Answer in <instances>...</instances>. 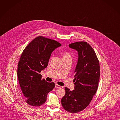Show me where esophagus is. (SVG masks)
Instances as JSON below:
<instances>
[{
    "mask_svg": "<svg viewBox=\"0 0 120 120\" xmlns=\"http://www.w3.org/2000/svg\"><path fill=\"white\" fill-rule=\"evenodd\" d=\"M55 87L56 88H63L62 86H60V85H58L57 84H55Z\"/></svg>",
    "mask_w": 120,
    "mask_h": 120,
    "instance_id": "obj_1",
    "label": "esophagus"
}]
</instances>
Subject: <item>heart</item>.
Instances as JSON below:
<instances>
[{"label": "heart", "instance_id": "b5f03b06", "mask_svg": "<svg viewBox=\"0 0 120 120\" xmlns=\"http://www.w3.org/2000/svg\"><path fill=\"white\" fill-rule=\"evenodd\" d=\"M62 58H71L70 54L68 52H63L62 53Z\"/></svg>", "mask_w": 120, "mask_h": 120}]
</instances>
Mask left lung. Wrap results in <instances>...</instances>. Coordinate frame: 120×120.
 <instances>
[{
    "label": "left lung",
    "instance_id": "8db88e82",
    "mask_svg": "<svg viewBox=\"0 0 120 120\" xmlns=\"http://www.w3.org/2000/svg\"><path fill=\"white\" fill-rule=\"evenodd\" d=\"M70 48L78 53V60L74 71V90L65 87V95L61 99L62 105L66 111L75 113L89 105L96 93L100 77L98 59L92 47L86 42L71 43Z\"/></svg>",
    "mask_w": 120,
    "mask_h": 120
}]
</instances>
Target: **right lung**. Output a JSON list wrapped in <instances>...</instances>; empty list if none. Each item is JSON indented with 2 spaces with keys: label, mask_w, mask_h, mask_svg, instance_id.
I'll list each match as a JSON object with an SVG mask.
<instances>
[{
  "label": "right lung",
  "mask_w": 120,
  "mask_h": 120,
  "mask_svg": "<svg viewBox=\"0 0 120 120\" xmlns=\"http://www.w3.org/2000/svg\"><path fill=\"white\" fill-rule=\"evenodd\" d=\"M61 44L54 40L38 36L25 48L18 63L17 76L26 102L39 107L46 101L48 94L55 87L54 82L41 79V70L48 65L52 52Z\"/></svg>",
  "instance_id": "add662e5"
}]
</instances>
